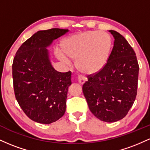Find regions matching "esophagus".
Returning <instances> with one entry per match:
<instances>
[{
  "label": "esophagus",
  "instance_id": "1",
  "mask_svg": "<svg viewBox=\"0 0 150 150\" xmlns=\"http://www.w3.org/2000/svg\"><path fill=\"white\" fill-rule=\"evenodd\" d=\"M77 80H78L79 83H80V85H83V84L86 82V80H87V78H85V77L83 76H78V77H77Z\"/></svg>",
  "mask_w": 150,
  "mask_h": 150
}]
</instances>
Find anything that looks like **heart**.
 Returning a JSON list of instances; mask_svg holds the SVG:
<instances>
[{
	"label": "heart",
	"mask_w": 150,
	"mask_h": 150,
	"mask_svg": "<svg viewBox=\"0 0 150 150\" xmlns=\"http://www.w3.org/2000/svg\"><path fill=\"white\" fill-rule=\"evenodd\" d=\"M61 46L67 57L76 61L77 69L87 75H92L103 69L107 63L112 39L106 32L88 31L65 38ZM56 55L63 63H70L61 51L56 50Z\"/></svg>",
	"instance_id": "b5f03b06"
}]
</instances>
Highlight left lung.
<instances>
[{
  "label": "left lung",
  "instance_id": "1",
  "mask_svg": "<svg viewBox=\"0 0 150 150\" xmlns=\"http://www.w3.org/2000/svg\"><path fill=\"white\" fill-rule=\"evenodd\" d=\"M113 47L105 66L82 86L89 110L102 121L112 123L126 116L137 95L139 65L135 53L121 34L109 30Z\"/></svg>",
  "mask_w": 150,
  "mask_h": 150
}]
</instances>
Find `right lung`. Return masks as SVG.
<instances>
[{
  "label": "right lung",
  "mask_w": 150,
  "mask_h": 150,
  "mask_svg": "<svg viewBox=\"0 0 150 150\" xmlns=\"http://www.w3.org/2000/svg\"><path fill=\"white\" fill-rule=\"evenodd\" d=\"M68 30L38 31L19 48L13 60L15 97L31 120L50 124L64 115L71 72L60 73L51 65L47 48Z\"/></svg>",
  "instance_id": "add662e5"
}]
</instances>
